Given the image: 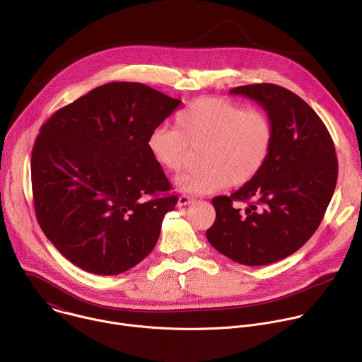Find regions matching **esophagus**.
Here are the masks:
<instances>
[{"label":"esophagus","mask_w":362,"mask_h":362,"mask_svg":"<svg viewBox=\"0 0 362 362\" xmlns=\"http://www.w3.org/2000/svg\"><path fill=\"white\" fill-rule=\"evenodd\" d=\"M193 202V197L192 196H189V194H180L179 196V200H177V204L179 206H186V204H189V203H192Z\"/></svg>","instance_id":"esophagus-1"}]
</instances>
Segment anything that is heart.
Wrapping results in <instances>:
<instances>
[{"label":"heart","instance_id":"1","mask_svg":"<svg viewBox=\"0 0 362 362\" xmlns=\"http://www.w3.org/2000/svg\"><path fill=\"white\" fill-rule=\"evenodd\" d=\"M175 126L154 129L147 147L169 172H180L200 150V168L176 177V187L190 194H209L250 182L259 173L274 143V126L261 109H245L226 98L202 97L175 116Z\"/></svg>","mask_w":362,"mask_h":362}]
</instances>
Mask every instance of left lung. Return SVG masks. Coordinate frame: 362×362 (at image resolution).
Returning a JSON list of instances; mask_svg holds the SVG:
<instances>
[{
    "instance_id": "1",
    "label": "left lung",
    "mask_w": 362,
    "mask_h": 362,
    "mask_svg": "<svg viewBox=\"0 0 362 362\" xmlns=\"http://www.w3.org/2000/svg\"><path fill=\"white\" fill-rule=\"evenodd\" d=\"M261 105L274 126L264 169L230 196H216L209 243L232 261L259 267L296 252L318 229L338 177L332 137L313 107L291 90L271 84L235 87ZM245 201L242 213L233 203Z\"/></svg>"
}]
</instances>
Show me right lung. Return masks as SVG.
<instances>
[{"label":"right lung","instance_id":"obj_1","mask_svg":"<svg viewBox=\"0 0 362 362\" xmlns=\"http://www.w3.org/2000/svg\"><path fill=\"white\" fill-rule=\"evenodd\" d=\"M141 83L95 87L40 129L31 153L37 221L59 252L95 275L137 265L177 203L147 147L180 105Z\"/></svg>","mask_w":362,"mask_h":362}]
</instances>
